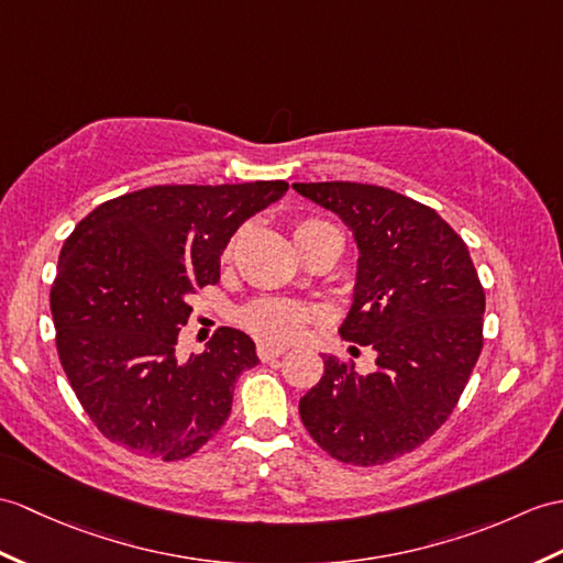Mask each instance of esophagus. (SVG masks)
<instances>
[{
	"label": "esophagus",
	"instance_id": "obj_1",
	"mask_svg": "<svg viewBox=\"0 0 563 563\" xmlns=\"http://www.w3.org/2000/svg\"><path fill=\"white\" fill-rule=\"evenodd\" d=\"M285 352V347H280V345H271V343H258V347H256V355H258V360L261 362H273V360H278L280 355Z\"/></svg>",
	"mask_w": 563,
	"mask_h": 563
}]
</instances>
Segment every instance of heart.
I'll list each match as a JSON object with an SVG mask.
<instances>
[{"label":"heart","instance_id":"heart-1","mask_svg":"<svg viewBox=\"0 0 563 563\" xmlns=\"http://www.w3.org/2000/svg\"><path fill=\"white\" fill-rule=\"evenodd\" d=\"M325 225L321 220H302L295 225V240H305L309 234L319 232ZM234 250V242H230L222 252V258H230ZM240 321L244 329H250L261 341L268 343H292L302 335L309 325L317 321V311L311 307L295 302V299L283 297H261L246 305L240 311Z\"/></svg>","mask_w":563,"mask_h":563}]
</instances>
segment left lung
<instances>
[{"label":"left lung","mask_w":563,"mask_h":563,"mask_svg":"<svg viewBox=\"0 0 563 563\" xmlns=\"http://www.w3.org/2000/svg\"><path fill=\"white\" fill-rule=\"evenodd\" d=\"M292 187L355 232V302L341 335L376 352L372 374L323 355L299 417L331 459L390 463L422 446L459 405L485 345V287L467 244L434 208L357 181Z\"/></svg>","instance_id":"left-lung-1"}]
</instances>
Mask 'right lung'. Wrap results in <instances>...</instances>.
Returning <instances> with one entry per match:
<instances>
[{
  "mask_svg": "<svg viewBox=\"0 0 563 563\" xmlns=\"http://www.w3.org/2000/svg\"><path fill=\"white\" fill-rule=\"evenodd\" d=\"M287 181L158 185L90 211L62 246L49 290L57 355L104 439L165 463L189 459L225 424L254 341L222 325L177 362L191 299L220 278V254Z\"/></svg>",
  "mask_w": 563,
  "mask_h": 563,
  "instance_id": "1",
  "label": "right lung"
}]
</instances>
